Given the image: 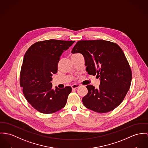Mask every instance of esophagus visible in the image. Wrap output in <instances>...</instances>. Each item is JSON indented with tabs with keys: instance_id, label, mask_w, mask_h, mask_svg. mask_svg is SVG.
Here are the masks:
<instances>
[{
	"instance_id": "obj_1",
	"label": "esophagus",
	"mask_w": 148,
	"mask_h": 148,
	"mask_svg": "<svg viewBox=\"0 0 148 148\" xmlns=\"http://www.w3.org/2000/svg\"><path fill=\"white\" fill-rule=\"evenodd\" d=\"M79 85H78V84H74L71 86V88H72V89H77V88H79Z\"/></svg>"
}]
</instances>
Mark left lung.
Returning <instances> with one entry per match:
<instances>
[{"mask_svg":"<svg viewBox=\"0 0 148 148\" xmlns=\"http://www.w3.org/2000/svg\"><path fill=\"white\" fill-rule=\"evenodd\" d=\"M71 52L82 53L88 74L100 78L97 89L86 86L88 93L82 99L83 105L100 113L114 110L124 100L132 80V71L121 48L107 40H79Z\"/></svg>","mask_w":148,"mask_h":148,"instance_id":"obj_1","label":"left lung"}]
</instances>
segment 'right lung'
<instances>
[{"label": "right lung", "mask_w": 148, "mask_h": 148, "mask_svg": "<svg viewBox=\"0 0 148 148\" xmlns=\"http://www.w3.org/2000/svg\"><path fill=\"white\" fill-rule=\"evenodd\" d=\"M74 43L50 39L30 46L23 57L20 84L23 95L35 109L44 114L55 113L63 108L71 87L52 89V75L56 74L60 56Z\"/></svg>", "instance_id": "obj_1"}]
</instances>
